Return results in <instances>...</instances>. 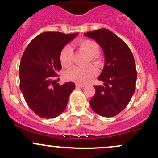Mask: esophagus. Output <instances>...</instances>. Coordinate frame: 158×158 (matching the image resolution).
Segmentation results:
<instances>
[{"label": "esophagus", "instance_id": "obj_1", "mask_svg": "<svg viewBox=\"0 0 158 158\" xmlns=\"http://www.w3.org/2000/svg\"><path fill=\"white\" fill-rule=\"evenodd\" d=\"M76 86H77V87H79V88H83V87L85 86V85H83V84H79V83L76 84Z\"/></svg>", "mask_w": 158, "mask_h": 158}]
</instances>
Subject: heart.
I'll use <instances>...</instances> for the list:
<instances>
[{
    "label": "heart",
    "instance_id": "1",
    "mask_svg": "<svg viewBox=\"0 0 158 158\" xmlns=\"http://www.w3.org/2000/svg\"><path fill=\"white\" fill-rule=\"evenodd\" d=\"M77 45L81 50L89 55L90 59L93 61H98L99 47L96 42L93 40H81L77 42ZM73 52L70 45H65L62 48L59 55V60L63 67L68 68L73 64ZM98 74V70L94 65H88L86 67L76 66L72 69L65 75L66 79L69 81L85 84L96 77Z\"/></svg>",
    "mask_w": 158,
    "mask_h": 158
}]
</instances>
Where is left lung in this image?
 I'll return each instance as SVG.
<instances>
[{"mask_svg": "<svg viewBox=\"0 0 158 158\" xmlns=\"http://www.w3.org/2000/svg\"><path fill=\"white\" fill-rule=\"evenodd\" d=\"M94 39L103 50L105 65L96 85V93L89 101L93 111L104 117L120 113L127 106L135 91L137 69L128 45L110 30L101 28L85 34Z\"/></svg>", "mask_w": 158, "mask_h": 158, "instance_id": "left-lung-1", "label": "left lung"}]
</instances>
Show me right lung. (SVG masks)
<instances>
[{
	"label": "right lung",
	"mask_w": 158,
	"mask_h": 158,
	"mask_svg": "<svg viewBox=\"0 0 158 158\" xmlns=\"http://www.w3.org/2000/svg\"><path fill=\"white\" fill-rule=\"evenodd\" d=\"M79 33L44 32L28 44L19 66L20 89L31 110L40 117L56 118L65 110L74 82L56 84L62 48Z\"/></svg>",
	"instance_id": "add662e5"
}]
</instances>
